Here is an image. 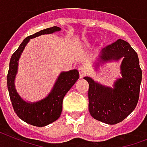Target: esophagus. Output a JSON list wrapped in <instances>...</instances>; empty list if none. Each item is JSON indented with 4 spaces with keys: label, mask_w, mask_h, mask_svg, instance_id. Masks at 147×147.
Returning a JSON list of instances; mask_svg holds the SVG:
<instances>
[{
    "label": "esophagus",
    "mask_w": 147,
    "mask_h": 147,
    "mask_svg": "<svg viewBox=\"0 0 147 147\" xmlns=\"http://www.w3.org/2000/svg\"><path fill=\"white\" fill-rule=\"evenodd\" d=\"M78 70H79V72H80V77H84V75L86 74V70H85V68L84 67H80L78 68Z\"/></svg>",
    "instance_id": "1"
}]
</instances>
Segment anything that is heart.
Listing matches in <instances>:
<instances>
[{
    "label": "heart",
    "instance_id": "b5f03b06",
    "mask_svg": "<svg viewBox=\"0 0 147 147\" xmlns=\"http://www.w3.org/2000/svg\"><path fill=\"white\" fill-rule=\"evenodd\" d=\"M86 44H88V43H86Z\"/></svg>",
    "mask_w": 147,
    "mask_h": 147
}]
</instances>
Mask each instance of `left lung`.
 <instances>
[{"mask_svg": "<svg viewBox=\"0 0 147 147\" xmlns=\"http://www.w3.org/2000/svg\"><path fill=\"white\" fill-rule=\"evenodd\" d=\"M120 63L121 77L113 86L103 85L91 77H84L89 84V111L94 119L107 124H117L131 113L139 100L142 70L138 55L129 43L119 39L102 49L94 63V69L107 63Z\"/></svg>", "mask_w": 147, "mask_h": 147, "instance_id": "left-lung-1", "label": "left lung"}]
</instances>
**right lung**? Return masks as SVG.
Returning a JSON list of instances; mask_svg holds the SVG:
<instances>
[{
    "label": "right lung",
    "instance_id": "obj_1",
    "mask_svg": "<svg viewBox=\"0 0 147 147\" xmlns=\"http://www.w3.org/2000/svg\"><path fill=\"white\" fill-rule=\"evenodd\" d=\"M61 30V27H52L26 37L13 53L10 61L7 83L14 112L23 121L35 127H45L60 117L62 112L63 97L79 79V72L77 69L61 72L56 80L51 91L45 98L37 102H28L20 96L15 87L19 59L30 39L43 34H51Z\"/></svg>",
    "mask_w": 147,
    "mask_h": 147
}]
</instances>
